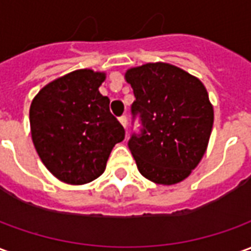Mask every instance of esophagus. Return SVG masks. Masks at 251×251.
Instances as JSON below:
<instances>
[{
    "mask_svg": "<svg viewBox=\"0 0 251 251\" xmlns=\"http://www.w3.org/2000/svg\"><path fill=\"white\" fill-rule=\"evenodd\" d=\"M120 122L122 124V126L126 129V126H127V117L126 115H122V117H120Z\"/></svg>",
    "mask_w": 251,
    "mask_h": 251,
    "instance_id": "esophagus-1",
    "label": "esophagus"
}]
</instances>
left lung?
<instances>
[{
  "label": "left lung",
  "mask_w": 251,
  "mask_h": 251,
  "mask_svg": "<svg viewBox=\"0 0 251 251\" xmlns=\"http://www.w3.org/2000/svg\"><path fill=\"white\" fill-rule=\"evenodd\" d=\"M140 130L127 142L140 174L153 183L176 184L200 163L210 140L214 110L207 90L181 68L148 63L126 72Z\"/></svg>",
  "instance_id": "8db88e82"
}]
</instances>
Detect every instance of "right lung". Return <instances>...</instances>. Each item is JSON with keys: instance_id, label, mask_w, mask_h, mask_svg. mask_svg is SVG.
I'll return each instance as SVG.
<instances>
[{"instance_id": "add662e5", "label": "right lung", "mask_w": 251, "mask_h": 251, "mask_svg": "<svg viewBox=\"0 0 251 251\" xmlns=\"http://www.w3.org/2000/svg\"><path fill=\"white\" fill-rule=\"evenodd\" d=\"M104 74L77 70L41 88L29 110L32 140L41 161L68 184H86L103 174L125 129L99 93Z\"/></svg>"}]
</instances>
